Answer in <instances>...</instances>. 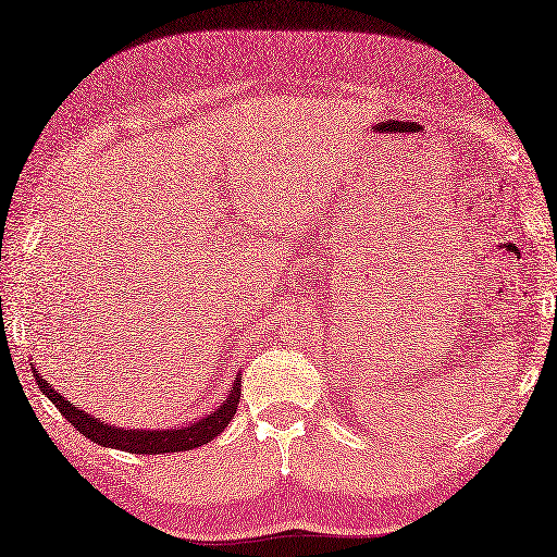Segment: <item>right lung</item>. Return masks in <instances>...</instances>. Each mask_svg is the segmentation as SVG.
<instances>
[{
	"label": "right lung",
	"instance_id": "right-lung-1",
	"mask_svg": "<svg viewBox=\"0 0 557 557\" xmlns=\"http://www.w3.org/2000/svg\"><path fill=\"white\" fill-rule=\"evenodd\" d=\"M30 371H33L35 383L40 385L42 395L52 399V405L64 413V419L74 425L76 431H81L88 437V441L98 443L102 447L124 449V453H132V455L184 453V449H194V447L210 443L212 437L227 429V423L236 413V405H239V399H242V373H239V377H236L234 385L230 387L227 399H224L215 411L206 413L203 419L184 425V429H176V425H172V429H162V431L160 429H156V431L120 429V425L104 423V421L96 419L92 413L76 407L69 397L57 393V389L38 373V369H35V363H30Z\"/></svg>",
	"mask_w": 557,
	"mask_h": 557
}]
</instances>
